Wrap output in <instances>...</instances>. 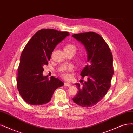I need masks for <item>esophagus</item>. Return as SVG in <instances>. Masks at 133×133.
<instances>
[{
    "label": "esophagus",
    "mask_w": 133,
    "mask_h": 133,
    "mask_svg": "<svg viewBox=\"0 0 133 133\" xmlns=\"http://www.w3.org/2000/svg\"><path fill=\"white\" fill-rule=\"evenodd\" d=\"M65 86H67V87H71V83H69V82H65Z\"/></svg>",
    "instance_id": "obj_1"
}]
</instances>
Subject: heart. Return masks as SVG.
<instances>
[{"instance_id":"obj_1","label":"heart","mask_w":133,"mask_h":133,"mask_svg":"<svg viewBox=\"0 0 133 133\" xmlns=\"http://www.w3.org/2000/svg\"><path fill=\"white\" fill-rule=\"evenodd\" d=\"M76 50V47L75 46L73 45V44L71 43H68L65 46H64V50L65 51H67V50ZM72 71V67L71 66H69L67 67L65 70H63L62 73H61V75L62 77L65 78L66 79H70L71 77V75L70 74V72Z\"/></svg>"}]
</instances>
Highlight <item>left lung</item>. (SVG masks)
Instances as JSON below:
<instances>
[{"label":"left lung","instance_id":"obj_1","mask_svg":"<svg viewBox=\"0 0 133 133\" xmlns=\"http://www.w3.org/2000/svg\"><path fill=\"white\" fill-rule=\"evenodd\" d=\"M72 37L84 45L89 63L81 73V84L76 83L78 92L72 100L78 105L91 107L97 104L111 87L114 75L113 56L108 44L99 34L92 32L74 34Z\"/></svg>","mask_w":133,"mask_h":133}]
</instances>
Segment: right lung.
<instances>
[{
    "label": "right lung",
    "mask_w": 133,
    "mask_h": 133,
    "mask_svg": "<svg viewBox=\"0 0 133 133\" xmlns=\"http://www.w3.org/2000/svg\"><path fill=\"white\" fill-rule=\"evenodd\" d=\"M68 32L42 29L34 34L23 49L18 68L17 87L19 94L32 105L46 104L54 91L63 86L57 78L44 76L43 66L48 65L57 44L69 36Z\"/></svg>",
    "instance_id": "1"
}]
</instances>
